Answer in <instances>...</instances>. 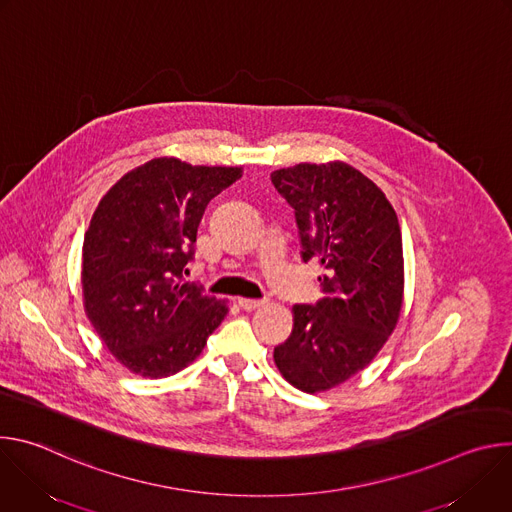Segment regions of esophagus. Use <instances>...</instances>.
I'll return each mask as SVG.
<instances>
[{
	"label": "esophagus",
	"mask_w": 512,
	"mask_h": 512,
	"mask_svg": "<svg viewBox=\"0 0 512 512\" xmlns=\"http://www.w3.org/2000/svg\"><path fill=\"white\" fill-rule=\"evenodd\" d=\"M265 304V300H247V298H241L239 300V306L245 310V312H253L257 308H261Z\"/></svg>",
	"instance_id": "1"
}]
</instances>
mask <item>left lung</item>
Masks as SVG:
<instances>
[{
	"instance_id": "1",
	"label": "left lung",
	"mask_w": 512,
	"mask_h": 512,
	"mask_svg": "<svg viewBox=\"0 0 512 512\" xmlns=\"http://www.w3.org/2000/svg\"><path fill=\"white\" fill-rule=\"evenodd\" d=\"M296 212L302 259L322 265L324 298L294 306V330L273 360L287 383L328 391L377 356L403 304L397 214L381 188L344 162L298 164L271 174Z\"/></svg>"
}]
</instances>
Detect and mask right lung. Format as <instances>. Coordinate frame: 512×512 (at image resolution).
I'll use <instances>...</instances> for the list:
<instances>
[{
  "label": "right lung",
  "mask_w": 512,
  "mask_h": 512,
  "mask_svg": "<svg viewBox=\"0 0 512 512\" xmlns=\"http://www.w3.org/2000/svg\"><path fill=\"white\" fill-rule=\"evenodd\" d=\"M241 168L156 158L127 172L99 202L83 245L85 312L131 373L176 375L229 312L184 279L206 204Z\"/></svg>",
  "instance_id": "right-lung-1"
}]
</instances>
